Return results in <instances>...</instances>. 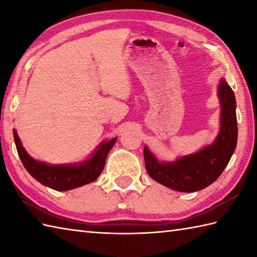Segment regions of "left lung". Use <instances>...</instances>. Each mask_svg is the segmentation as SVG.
Instances as JSON below:
<instances>
[{
  "instance_id": "obj_1",
  "label": "left lung",
  "mask_w": 257,
  "mask_h": 257,
  "mask_svg": "<svg viewBox=\"0 0 257 257\" xmlns=\"http://www.w3.org/2000/svg\"><path fill=\"white\" fill-rule=\"evenodd\" d=\"M219 98L221 129L211 146L170 163L159 162L145 147L147 172L155 181L180 192H195L209 187L224 171L237 143L235 96L224 78L220 80Z\"/></svg>"
}]
</instances>
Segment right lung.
I'll return each instance as SVG.
<instances>
[{
  "instance_id": "add662e5",
  "label": "right lung",
  "mask_w": 257,
  "mask_h": 257,
  "mask_svg": "<svg viewBox=\"0 0 257 257\" xmlns=\"http://www.w3.org/2000/svg\"><path fill=\"white\" fill-rule=\"evenodd\" d=\"M13 135L20 159L26 170L38 182L56 191H67L95 181L105 167L108 152L117 140V138H112L101 144L90 159L85 162L69 166H52L33 159L24 150L15 130H13Z\"/></svg>"
}]
</instances>
